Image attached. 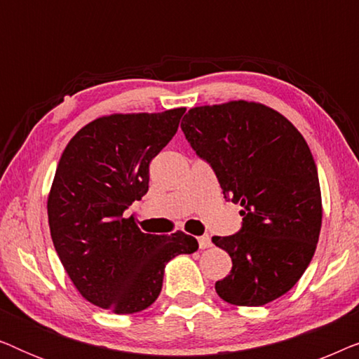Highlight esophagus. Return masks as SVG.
Instances as JSON below:
<instances>
[{"label":"esophagus","mask_w":359,"mask_h":359,"mask_svg":"<svg viewBox=\"0 0 359 359\" xmlns=\"http://www.w3.org/2000/svg\"><path fill=\"white\" fill-rule=\"evenodd\" d=\"M198 242H199V248H201V250L209 248L210 245H212V242H210V237H209V235H203V237H199V238H198Z\"/></svg>","instance_id":"34e87169"}]
</instances>
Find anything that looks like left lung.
<instances>
[{"mask_svg":"<svg viewBox=\"0 0 359 359\" xmlns=\"http://www.w3.org/2000/svg\"><path fill=\"white\" fill-rule=\"evenodd\" d=\"M196 155L210 165L224 198L242 205V229L212 237L232 258L219 297L258 307L286 294L316 253L322 227L317 166L296 127L248 101L193 107L181 122Z\"/></svg>","mask_w":359,"mask_h":359,"instance_id":"8db88e82","label":"left lung"}]
</instances>
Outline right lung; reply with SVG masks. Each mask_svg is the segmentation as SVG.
Wrapping results in <instances>:
<instances>
[{
  "mask_svg": "<svg viewBox=\"0 0 359 359\" xmlns=\"http://www.w3.org/2000/svg\"><path fill=\"white\" fill-rule=\"evenodd\" d=\"M184 107L112 114L68 142L47 201L58 258L88 302L135 313L156 301L165 266L198 250L184 232L144 233L127 209L149 191L150 161L173 139Z\"/></svg>",
  "mask_w": 359,
  "mask_h": 359,
  "instance_id": "add662e5",
  "label": "right lung"
}]
</instances>
